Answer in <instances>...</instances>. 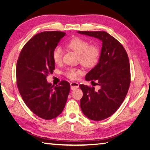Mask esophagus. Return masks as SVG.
<instances>
[{
  "mask_svg": "<svg viewBox=\"0 0 150 150\" xmlns=\"http://www.w3.org/2000/svg\"><path fill=\"white\" fill-rule=\"evenodd\" d=\"M70 86L71 90H75L79 87V84L77 82H71L70 83Z\"/></svg>",
  "mask_w": 150,
  "mask_h": 150,
  "instance_id": "1",
  "label": "esophagus"
}]
</instances>
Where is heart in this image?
Here are the masks:
<instances>
[{
  "label": "heart",
  "mask_w": 150,
  "mask_h": 150,
  "mask_svg": "<svg viewBox=\"0 0 150 150\" xmlns=\"http://www.w3.org/2000/svg\"><path fill=\"white\" fill-rule=\"evenodd\" d=\"M67 47L74 52L79 54V60L83 67L91 68L98 63L100 49L96 44H89L87 40L80 37H75L68 41ZM63 51L59 47L53 49L52 58L56 64H59L62 61ZM82 74L81 70L76 68H68L65 71L64 75L71 80H76Z\"/></svg>",
  "instance_id": "heart-1"
}]
</instances>
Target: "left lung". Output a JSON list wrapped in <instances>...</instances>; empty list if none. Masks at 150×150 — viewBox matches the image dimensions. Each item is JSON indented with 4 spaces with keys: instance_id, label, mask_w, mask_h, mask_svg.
I'll return each mask as SVG.
<instances>
[{
    "instance_id": "1",
    "label": "left lung",
    "mask_w": 150,
    "mask_h": 150,
    "mask_svg": "<svg viewBox=\"0 0 150 150\" xmlns=\"http://www.w3.org/2000/svg\"><path fill=\"white\" fill-rule=\"evenodd\" d=\"M80 34L98 38L103 42L99 63L86 76L87 81L100 86L79 87L83 92L80 108L92 120H104L112 115L121 106L130 83L129 57L125 49L116 38L104 31H78Z\"/></svg>"
}]
</instances>
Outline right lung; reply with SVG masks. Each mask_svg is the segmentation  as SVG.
I'll return each instance as SVG.
<instances>
[{
	"instance_id": "right-lung-1",
	"label": "right lung",
	"mask_w": 150,
	"mask_h": 150,
	"mask_svg": "<svg viewBox=\"0 0 150 150\" xmlns=\"http://www.w3.org/2000/svg\"><path fill=\"white\" fill-rule=\"evenodd\" d=\"M65 34L59 31L37 34L23 46L17 61L16 83L23 100L33 113L45 120L61 113L70 93L68 82L61 80L55 86L46 80L55 69L53 49Z\"/></svg>"
}]
</instances>
